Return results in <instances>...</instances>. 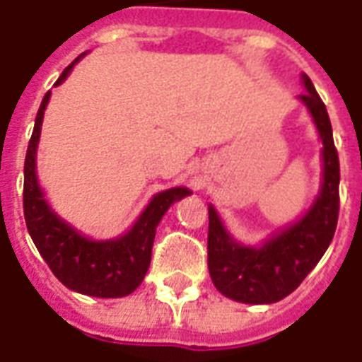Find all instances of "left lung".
<instances>
[{"instance_id": "8db88e82", "label": "left lung", "mask_w": 362, "mask_h": 362, "mask_svg": "<svg viewBox=\"0 0 362 362\" xmlns=\"http://www.w3.org/2000/svg\"><path fill=\"white\" fill-rule=\"evenodd\" d=\"M308 93L300 100L310 110L322 140V184L315 203L296 224L281 230L262 247H241L209 206V273L226 298L243 303L279 302L300 286L327 252L340 211V161L327 106L305 74Z\"/></svg>"}]
</instances>
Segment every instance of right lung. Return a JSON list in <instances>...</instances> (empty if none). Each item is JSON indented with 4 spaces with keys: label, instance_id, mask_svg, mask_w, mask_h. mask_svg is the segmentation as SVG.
I'll return each instance as SVG.
<instances>
[{
    "label": "right lung",
    "instance_id": "add662e5",
    "mask_svg": "<svg viewBox=\"0 0 362 362\" xmlns=\"http://www.w3.org/2000/svg\"><path fill=\"white\" fill-rule=\"evenodd\" d=\"M83 57V54H81ZM77 57L54 85L64 81L74 64L81 59ZM51 90L43 96L41 106L35 115V125L30 144H28L26 161H24V218L28 233L32 241L51 267L54 277L68 286L70 291L96 298H121L136 291L144 281L151 262V247L156 239V228L161 222L165 212L175 201L189 195L187 187H173L157 193L146 211L140 214L131 231L110 241H90L66 224L51 211L43 199L37 175H35V151L40 142L41 121L49 102Z\"/></svg>",
    "mask_w": 362,
    "mask_h": 362
}]
</instances>
